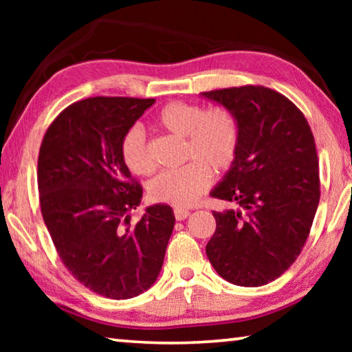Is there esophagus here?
<instances>
[{
	"label": "esophagus",
	"instance_id": "obj_1",
	"mask_svg": "<svg viewBox=\"0 0 352 352\" xmlns=\"http://www.w3.org/2000/svg\"><path fill=\"white\" fill-rule=\"evenodd\" d=\"M175 214V219L177 220H184L188 216H189V211L188 210H182V208H177V210L174 211Z\"/></svg>",
	"mask_w": 352,
	"mask_h": 352
}]
</instances>
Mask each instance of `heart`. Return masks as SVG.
I'll return each mask as SVG.
<instances>
[{
  "label": "heart",
  "mask_w": 352,
  "mask_h": 352,
  "mask_svg": "<svg viewBox=\"0 0 352 352\" xmlns=\"http://www.w3.org/2000/svg\"><path fill=\"white\" fill-rule=\"evenodd\" d=\"M155 126L183 138L180 169L162 172L148 184L155 204L188 208L210 188L211 174H223L233 166L239 148L241 127L234 111L223 105L204 109L199 104L172 100L155 116ZM124 164L136 175H151L157 166L142 130L132 127L121 140Z\"/></svg>",
  "instance_id": "b5f03b06"
}]
</instances>
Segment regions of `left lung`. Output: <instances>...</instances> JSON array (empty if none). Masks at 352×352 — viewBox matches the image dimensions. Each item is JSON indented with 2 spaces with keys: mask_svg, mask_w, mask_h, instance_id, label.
I'll return each instance as SVG.
<instances>
[{
  "mask_svg": "<svg viewBox=\"0 0 352 352\" xmlns=\"http://www.w3.org/2000/svg\"><path fill=\"white\" fill-rule=\"evenodd\" d=\"M234 111L241 127L233 168L212 190L237 210L212 211L206 256L226 281L258 287L294 264L320 201L318 157L311 126L284 94L262 85L201 93Z\"/></svg>",
  "mask_w": 352,
  "mask_h": 352,
  "instance_id": "obj_1",
  "label": "left lung"
}]
</instances>
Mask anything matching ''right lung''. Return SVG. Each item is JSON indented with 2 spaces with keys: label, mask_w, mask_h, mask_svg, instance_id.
<instances>
[{
  "label": "right lung",
  "mask_w": 352,
  "mask_h": 352,
  "mask_svg": "<svg viewBox=\"0 0 352 352\" xmlns=\"http://www.w3.org/2000/svg\"><path fill=\"white\" fill-rule=\"evenodd\" d=\"M155 99L96 96L68 105L51 122L38 153V200L63 265L94 294L127 300L157 281L175 217L148 206L122 162L121 140Z\"/></svg>",
  "instance_id": "right-lung-1"
}]
</instances>
